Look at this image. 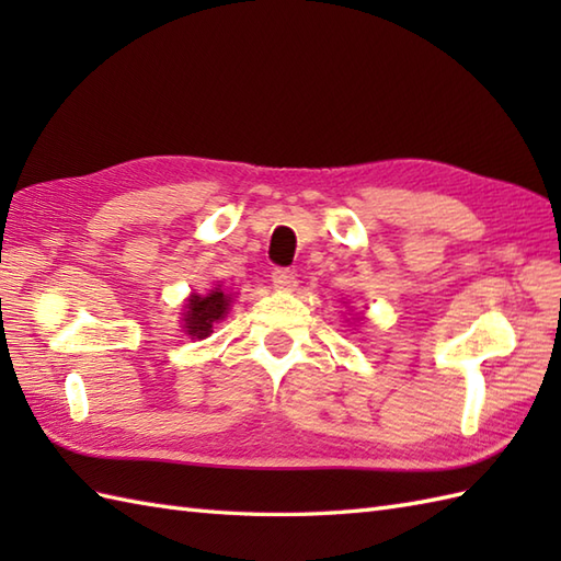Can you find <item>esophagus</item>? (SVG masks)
Here are the masks:
<instances>
[{
  "label": "esophagus",
  "mask_w": 561,
  "mask_h": 561,
  "mask_svg": "<svg viewBox=\"0 0 561 561\" xmlns=\"http://www.w3.org/2000/svg\"><path fill=\"white\" fill-rule=\"evenodd\" d=\"M272 284H274V289H279V291H291L296 287L294 270L277 267V270L272 272Z\"/></svg>",
  "instance_id": "34e87169"
}]
</instances>
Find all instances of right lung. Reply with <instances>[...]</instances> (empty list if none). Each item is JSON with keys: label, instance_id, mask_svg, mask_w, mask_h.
<instances>
[{"label": "right lung", "instance_id": "add662e5", "mask_svg": "<svg viewBox=\"0 0 561 561\" xmlns=\"http://www.w3.org/2000/svg\"><path fill=\"white\" fill-rule=\"evenodd\" d=\"M229 306H231V294H224L221 287H214L207 296H199V294L190 296L183 313L185 335H190L193 340L209 337L214 323H219V320H224V316L229 313Z\"/></svg>", "mask_w": 561, "mask_h": 561}]
</instances>
